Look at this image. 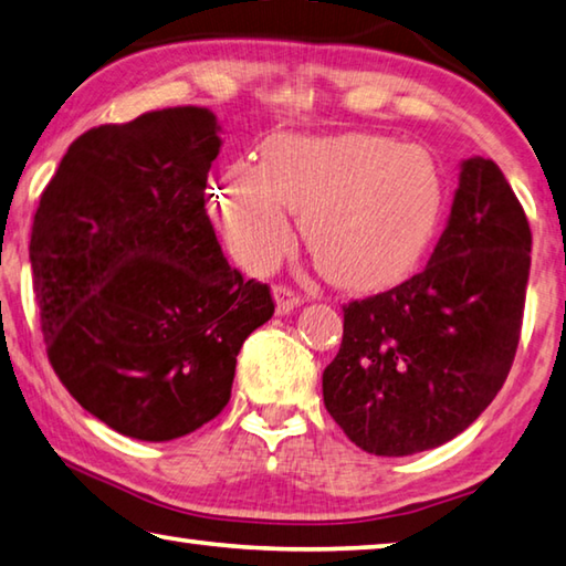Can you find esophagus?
Masks as SVG:
<instances>
[{
    "label": "esophagus",
    "mask_w": 566,
    "mask_h": 566,
    "mask_svg": "<svg viewBox=\"0 0 566 566\" xmlns=\"http://www.w3.org/2000/svg\"><path fill=\"white\" fill-rule=\"evenodd\" d=\"M273 298H275V311L277 315H285L291 313L293 308H298L301 305V295L295 293L289 285H275L273 289Z\"/></svg>",
    "instance_id": "obj_1"
}]
</instances>
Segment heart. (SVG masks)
I'll use <instances>...</instances> for the list:
<instances>
[{"label":"heart","mask_w":566,"mask_h":566,"mask_svg":"<svg viewBox=\"0 0 566 566\" xmlns=\"http://www.w3.org/2000/svg\"><path fill=\"white\" fill-rule=\"evenodd\" d=\"M303 243L335 285L373 291L400 281L428 251L442 216V174L428 148L378 134L298 136L263 144L261 164H233L213 213L245 265H265Z\"/></svg>","instance_id":"heart-1"}]
</instances>
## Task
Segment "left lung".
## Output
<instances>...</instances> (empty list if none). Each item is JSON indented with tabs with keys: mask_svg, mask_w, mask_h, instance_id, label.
I'll list each match as a JSON object with an SVG mask.
<instances>
[{
	"mask_svg": "<svg viewBox=\"0 0 566 566\" xmlns=\"http://www.w3.org/2000/svg\"><path fill=\"white\" fill-rule=\"evenodd\" d=\"M524 208L492 158L462 161L424 271L343 305L323 402L360 450L405 458L458 438L507 380L530 281Z\"/></svg>",
	"mask_w": 566,
	"mask_h": 566,
	"instance_id": "left-lung-1",
	"label": "left lung"
}]
</instances>
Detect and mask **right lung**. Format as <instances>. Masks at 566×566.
Here are the masks:
<instances>
[{"label":"right lung","instance_id":"right-lung-1","mask_svg":"<svg viewBox=\"0 0 566 566\" xmlns=\"http://www.w3.org/2000/svg\"><path fill=\"white\" fill-rule=\"evenodd\" d=\"M218 148L201 106L96 126L36 208L29 261L49 363L126 438L168 442L213 420L243 340L275 311L268 285L228 265L206 213Z\"/></svg>","mask_w":566,"mask_h":566}]
</instances>
